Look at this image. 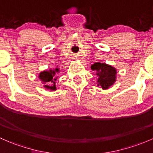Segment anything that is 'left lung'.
<instances>
[{
	"instance_id": "8db88e82",
	"label": "left lung",
	"mask_w": 153,
	"mask_h": 153,
	"mask_svg": "<svg viewBox=\"0 0 153 153\" xmlns=\"http://www.w3.org/2000/svg\"><path fill=\"white\" fill-rule=\"evenodd\" d=\"M91 69L95 71L98 77V86H101L103 89H108L116 81L117 70L112 66L106 63L96 62L91 66Z\"/></svg>"
}]
</instances>
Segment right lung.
Returning a JSON list of instances; mask_svg holds the SVG:
<instances>
[{
	"instance_id": "obj_1",
	"label": "right lung",
	"mask_w": 153,
	"mask_h": 153,
	"mask_svg": "<svg viewBox=\"0 0 153 153\" xmlns=\"http://www.w3.org/2000/svg\"><path fill=\"white\" fill-rule=\"evenodd\" d=\"M59 72L60 69L58 68H55V69L44 70L40 72L38 78L41 81V83L44 84V87L47 89H50L51 91L56 90L55 84H56V80L58 77L55 75Z\"/></svg>"
}]
</instances>
